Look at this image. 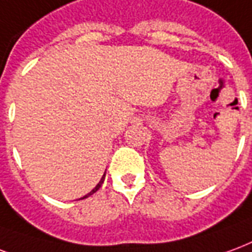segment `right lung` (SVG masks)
I'll list each match as a JSON object with an SVG mask.
<instances>
[{"instance_id":"right-lung-1","label":"right lung","mask_w":252,"mask_h":252,"mask_svg":"<svg viewBox=\"0 0 252 252\" xmlns=\"http://www.w3.org/2000/svg\"><path fill=\"white\" fill-rule=\"evenodd\" d=\"M104 177H106V172H104V174H103V176H102V179H100V181H99L98 184H96V187H95V188H94L93 190H91V192H90V193H87V194H86V196H83V197H82V199H79V200H83V199H86V197H88V196H91V194L95 193V192H96V190H98V189L100 188V187H102V184H103Z\"/></svg>"}]
</instances>
